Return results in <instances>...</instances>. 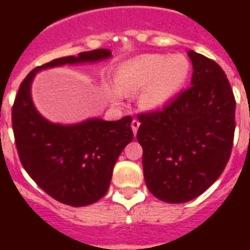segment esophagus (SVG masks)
I'll use <instances>...</instances> for the list:
<instances>
[{"mask_svg":"<svg viewBox=\"0 0 250 250\" xmlns=\"http://www.w3.org/2000/svg\"><path fill=\"white\" fill-rule=\"evenodd\" d=\"M139 125H141V122L138 119H134L131 122V128H132V132L136 134L138 132V128H139Z\"/></svg>","mask_w":250,"mask_h":250,"instance_id":"34e87169","label":"esophagus"}]
</instances>
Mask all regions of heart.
Returning a JSON list of instances; mask_svg holds the SVG:
<instances>
[{
	"instance_id": "heart-1",
	"label": "heart",
	"mask_w": 250,
	"mask_h": 250,
	"mask_svg": "<svg viewBox=\"0 0 250 250\" xmlns=\"http://www.w3.org/2000/svg\"><path fill=\"white\" fill-rule=\"evenodd\" d=\"M191 62L184 55L147 53L123 62L115 72V85L123 95L138 91L145 109L162 108L188 82Z\"/></svg>"
}]
</instances>
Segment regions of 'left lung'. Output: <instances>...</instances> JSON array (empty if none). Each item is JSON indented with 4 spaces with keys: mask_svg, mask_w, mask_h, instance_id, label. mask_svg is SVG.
<instances>
[{
    "mask_svg": "<svg viewBox=\"0 0 250 250\" xmlns=\"http://www.w3.org/2000/svg\"><path fill=\"white\" fill-rule=\"evenodd\" d=\"M191 87L162 108L138 114L148 190L168 204L197 198L218 179L230 158L236 99L218 64L197 52Z\"/></svg>",
    "mask_w": 250,
    "mask_h": 250,
    "instance_id": "8db88e82",
    "label": "left lung"
}]
</instances>
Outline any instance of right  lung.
Listing matches in <instances>:
<instances>
[{"label":"right lung","mask_w":250,"mask_h":250,"mask_svg":"<svg viewBox=\"0 0 250 250\" xmlns=\"http://www.w3.org/2000/svg\"><path fill=\"white\" fill-rule=\"evenodd\" d=\"M109 56V49H95L36 66L20 84L12 107L14 143L22 167L46 194L69 206H87L105 195L115 162L134 138L132 118L53 125L36 111L30 84L36 72L44 68L92 62Z\"/></svg>","instance_id":"1"}]
</instances>
